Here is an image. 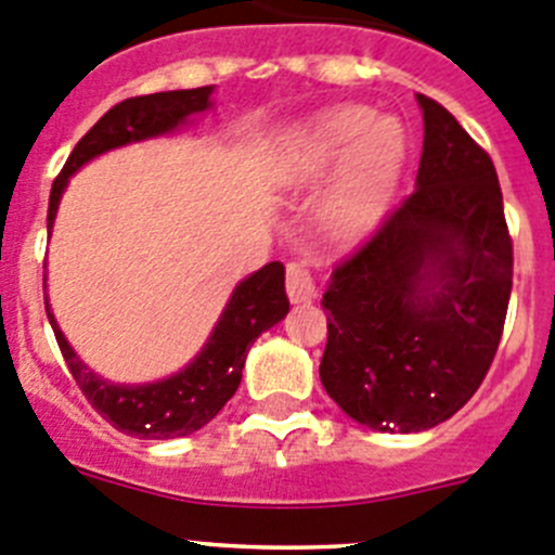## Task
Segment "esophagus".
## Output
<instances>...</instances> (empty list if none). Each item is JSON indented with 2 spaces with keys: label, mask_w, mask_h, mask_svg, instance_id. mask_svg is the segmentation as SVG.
<instances>
[{
  "label": "esophagus",
  "mask_w": 555,
  "mask_h": 555,
  "mask_svg": "<svg viewBox=\"0 0 555 555\" xmlns=\"http://www.w3.org/2000/svg\"><path fill=\"white\" fill-rule=\"evenodd\" d=\"M286 292L292 302H310V299L319 297V286H315V278L310 274V269L305 263L294 261L286 269Z\"/></svg>",
  "instance_id": "1"
}]
</instances>
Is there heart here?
I'll list each match as a JSON object with an SVG mask.
<instances>
[{"mask_svg": "<svg viewBox=\"0 0 555 555\" xmlns=\"http://www.w3.org/2000/svg\"><path fill=\"white\" fill-rule=\"evenodd\" d=\"M405 163L403 130L362 105H335L294 133L283 179L308 188L335 170L319 198V225L332 242H360L384 218Z\"/></svg>", "mask_w": 555, "mask_h": 555, "instance_id": "b5f03b06", "label": "heart"}]
</instances>
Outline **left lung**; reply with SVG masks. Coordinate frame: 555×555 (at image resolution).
<instances>
[{"label": "left lung", "instance_id": "left-lung-1", "mask_svg": "<svg viewBox=\"0 0 555 555\" xmlns=\"http://www.w3.org/2000/svg\"><path fill=\"white\" fill-rule=\"evenodd\" d=\"M425 125L416 190L332 272L319 376L353 422L420 433L482 384L512 292V240L488 152L416 94Z\"/></svg>", "mask_w": 555, "mask_h": 555}]
</instances>
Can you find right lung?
<instances>
[{"instance_id": "obj_1", "label": "right lung", "mask_w": 555, "mask_h": 555, "mask_svg": "<svg viewBox=\"0 0 555 555\" xmlns=\"http://www.w3.org/2000/svg\"><path fill=\"white\" fill-rule=\"evenodd\" d=\"M212 92L215 87L173 89V92L122 100L105 111L98 125L78 141L62 173L54 179L49 198V236L60 212L62 193L78 168L119 146L173 133L193 116L212 108ZM46 313L73 378L103 420L135 439H179L202 430L218 416V411L234 398L240 387L245 357L256 337L286 319V269L281 261H269L267 267L236 283L202 351L179 373L150 384H114L98 376L92 367L83 365L81 357L67 343L49 305V294H46Z\"/></svg>"}]
</instances>
